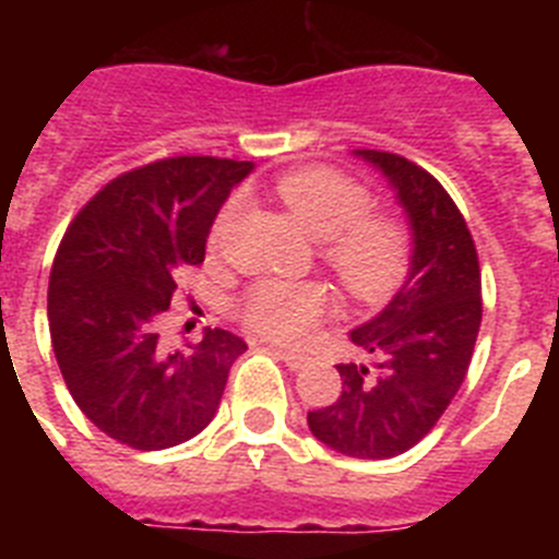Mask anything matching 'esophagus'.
I'll return each mask as SVG.
<instances>
[{"label":"esophagus","mask_w":559,"mask_h":559,"mask_svg":"<svg viewBox=\"0 0 559 559\" xmlns=\"http://www.w3.org/2000/svg\"><path fill=\"white\" fill-rule=\"evenodd\" d=\"M274 355L280 360H285L290 369H302L308 364V355L296 353V349H285V347H274Z\"/></svg>","instance_id":"esophagus-1"}]
</instances>
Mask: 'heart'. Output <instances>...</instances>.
I'll return each instance as SVG.
<instances>
[{"label": "heart", "mask_w": 559, "mask_h": 559, "mask_svg": "<svg viewBox=\"0 0 559 559\" xmlns=\"http://www.w3.org/2000/svg\"><path fill=\"white\" fill-rule=\"evenodd\" d=\"M276 195L294 218L322 240V260L355 302L392 299L412 271L414 237L403 218L372 210V192L330 167H299L276 181ZM243 212V195H231L212 224V246L229 237ZM333 310V294L316 280H257L240 299V319L251 333L271 341L308 338Z\"/></svg>", "instance_id": "b5f03b06"}]
</instances>
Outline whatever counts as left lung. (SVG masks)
Instances as JSON below:
<instances>
[{
  "mask_svg": "<svg viewBox=\"0 0 559 559\" xmlns=\"http://www.w3.org/2000/svg\"><path fill=\"white\" fill-rule=\"evenodd\" d=\"M386 173L408 212L414 257L383 313L353 330L374 369L338 364L341 394L308 414L316 439L355 459H392L426 437L451 406L481 328V269L473 235L431 173L389 151H358Z\"/></svg>",
  "mask_w": 559,
  "mask_h": 559,
  "instance_id": "1",
  "label": "left lung"
}]
</instances>
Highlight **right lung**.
Wrapping results in <instances>:
<instances>
[{"instance_id": "right-lung-1", "label": "right lung", "mask_w": 559, "mask_h": 559, "mask_svg": "<svg viewBox=\"0 0 559 559\" xmlns=\"http://www.w3.org/2000/svg\"><path fill=\"white\" fill-rule=\"evenodd\" d=\"M249 170L218 156L156 159L108 181L67 226L49 274V338L78 408L120 445H181L218 412L246 341L215 328L170 349L159 319Z\"/></svg>"}]
</instances>
